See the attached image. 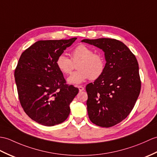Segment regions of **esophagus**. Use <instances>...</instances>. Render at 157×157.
<instances>
[{"label":"esophagus","instance_id":"obj_1","mask_svg":"<svg viewBox=\"0 0 157 157\" xmlns=\"http://www.w3.org/2000/svg\"><path fill=\"white\" fill-rule=\"evenodd\" d=\"M78 89L79 90V92H82V91H83V90H84V89H85L84 87L82 86H78Z\"/></svg>","mask_w":157,"mask_h":157}]
</instances>
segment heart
<instances>
[{
    "instance_id": "obj_1",
    "label": "heart",
    "mask_w": 157,
    "mask_h": 157,
    "mask_svg": "<svg viewBox=\"0 0 157 157\" xmlns=\"http://www.w3.org/2000/svg\"><path fill=\"white\" fill-rule=\"evenodd\" d=\"M78 71L74 72L67 81L72 84H78L90 78L96 80L103 74L105 70L104 57L99 53H94L92 48L84 45H79L72 51L71 59L61 54L56 59V65L63 74H71L75 65Z\"/></svg>"
}]
</instances>
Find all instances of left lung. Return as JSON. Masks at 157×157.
Segmentation results:
<instances>
[{
  "label": "left lung",
  "instance_id": "8db88e82",
  "mask_svg": "<svg viewBox=\"0 0 157 157\" xmlns=\"http://www.w3.org/2000/svg\"><path fill=\"white\" fill-rule=\"evenodd\" d=\"M82 42L102 49L106 61L103 74L86 87L89 118L97 126L112 127L129 115L139 96L141 81L137 59L118 40L100 38Z\"/></svg>",
  "mask_w": 157,
  "mask_h": 157
}]
</instances>
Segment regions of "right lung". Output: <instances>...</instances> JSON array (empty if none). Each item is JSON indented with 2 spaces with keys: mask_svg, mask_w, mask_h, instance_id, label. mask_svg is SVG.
<instances>
[{
  "mask_svg": "<svg viewBox=\"0 0 157 157\" xmlns=\"http://www.w3.org/2000/svg\"><path fill=\"white\" fill-rule=\"evenodd\" d=\"M77 38L38 41L24 51L14 70L22 108L33 120L52 126L64 122L79 90L68 85L56 59Z\"/></svg>",
  "mask_w": 157,
  "mask_h": 157,
  "instance_id": "1",
  "label": "right lung"
}]
</instances>
